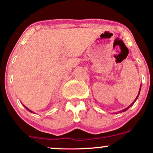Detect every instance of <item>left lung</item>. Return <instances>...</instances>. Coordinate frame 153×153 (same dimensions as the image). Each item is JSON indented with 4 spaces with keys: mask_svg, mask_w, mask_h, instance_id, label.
I'll return each instance as SVG.
<instances>
[{
    "mask_svg": "<svg viewBox=\"0 0 153 153\" xmlns=\"http://www.w3.org/2000/svg\"><path fill=\"white\" fill-rule=\"evenodd\" d=\"M140 90H141V85H140V88H139V94H138V95H137V98L135 99V100H134V102H133V103H131V105H129V106H128V107H126V109H124V110H122V111H120V112H120V113H121V112H125V111H126V110H128V109L129 108V107H130L131 106H132V105H134V102H136V100H137V98H138V97H139V93H140Z\"/></svg>",
    "mask_w": 153,
    "mask_h": 153,
    "instance_id": "obj_1",
    "label": "left lung"
}]
</instances>
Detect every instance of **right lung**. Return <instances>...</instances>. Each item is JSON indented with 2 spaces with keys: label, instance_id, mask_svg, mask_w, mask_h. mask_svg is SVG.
<instances>
[{
  "label": "right lung",
  "instance_id": "1",
  "mask_svg": "<svg viewBox=\"0 0 153 153\" xmlns=\"http://www.w3.org/2000/svg\"><path fill=\"white\" fill-rule=\"evenodd\" d=\"M24 107H25V108H26V109H27V110H28V111H30V112H33V111H31V110H29V109H28V108H27V107H25V105H24Z\"/></svg>",
  "mask_w": 153,
  "mask_h": 153
}]
</instances>
